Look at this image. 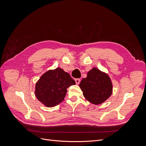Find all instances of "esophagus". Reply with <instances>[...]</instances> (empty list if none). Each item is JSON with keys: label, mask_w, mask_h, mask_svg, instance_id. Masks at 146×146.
Instances as JSON below:
<instances>
[{"label": "esophagus", "mask_w": 146, "mask_h": 146, "mask_svg": "<svg viewBox=\"0 0 146 146\" xmlns=\"http://www.w3.org/2000/svg\"><path fill=\"white\" fill-rule=\"evenodd\" d=\"M75 81H76V84H77V85H78V84L80 83V79H79V78H76V79H75Z\"/></svg>", "instance_id": "1"}]
</instances>
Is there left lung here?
<instances>
[{
  "label": "left lung",
  "mask_w": 146,
  "mask_h": 146,
  "mask_svg": "<svg viewBox=\"0 0 146 146\" xmlns=\"http://www.w3.org/2000/svg\"><path fill=\"white\" fill-rule=\"evenodd\" d=\"M85 98L92 104L99 105L107 100L113 92V85L108 75L94 68L79 85Z\"/></svg>",
  "instance_id": "8db88e82"
}]
</instances>
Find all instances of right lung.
Masks as SVG:
<instances>
[{"label": "right lung", "mask_w": 146, "mask_h": 146, "mask_svg": "<svg viewBox=\"0 0 146 146\" xmlns=\"http://www.w3.org/2000/svg\"><path fill=\"white\" fill-rule=\"evenodd\" d=\"M76 82L60 68L48 70L39 78L35 85V96L47 107H53L63 102L67 88Z\"/></svg>", "instance_id": "right-lung-1"}]
</instances>
